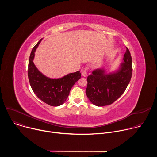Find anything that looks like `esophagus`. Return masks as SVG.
Wrapping results in <instances>:
<instances>
[{
    "label": "esophagus",
    "instance_id": "obj_1",
    "mask_svg": "<svg viewBox=\"0 0 157 157\" xmlns=\"http://www.w3.org/2000/svg\"><path fill=\"white\" fill-rule=\"evenodd\" d=\"M81 75L83 77H86L87 76V72L85 70H82L81 71Z\"/></svg>",
    "mask_w": 157,
    "mask_h": 157
}]
</instances>
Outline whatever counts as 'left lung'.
<instances>
[{"mask_svg":"<svg viewBox=\"0 0 157 157\" xmlns=\"http://www.w3.org/2000/svg\"><path fill=\"white\" fill-rule=\"evenodd\" d=\"M132 75V57L127 48L123 62L117 70L107 73L103 68H98L88 76L86 90L87 97L96 106L113 104L125 91Z\"/></svg>","mask_w":157,"mask_h":157,"instance_id":"left-lung-1","label":"left lung"}]
</instances>
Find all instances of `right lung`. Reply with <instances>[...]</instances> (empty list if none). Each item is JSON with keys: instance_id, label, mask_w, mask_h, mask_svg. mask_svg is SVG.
<instances>
[{"instance_id": "1", "label": "right lung", "mask_w": 157, "mask_h": 157, "mask_svg": "<svg viewBox=\"0 0 157 157\" xmlns=\"http://www.w3.org/2000/svg\"><path fill=\"white\" fill-rule=\"evenodd\" d=\"M41 40L36 43L30 53L28 67L29 82L33 91L40 99L51 106H59L66 101L71 89L81 78V75L80 71H76L58 79L43 75L33 62L35 52Z\"/></svg>"}]
</instances>
